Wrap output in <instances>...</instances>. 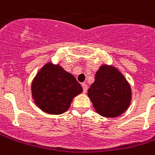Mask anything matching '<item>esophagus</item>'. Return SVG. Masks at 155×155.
<instances>
[{
	"instance_id": "esophagus-1",
	"label": "esophagus",
	"mask_w": 155,
	"mask_h": 155,
	"mask_svg": "<svg viewBox=\"0 0 155 155\" xmlns=\"http://www.w3.org/2000/svg\"><path fill=\"white\" fill-rule=\"evenodd\" d=\"M81 85H82V88H83V92L85 93L86 92H87V88H88V87H87V84H86L85 83H83Z\"/></svg>"
}]
</instances>
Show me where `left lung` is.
I'll return each instance as SVG.
<instances>
[{
	"label": "left lung",
	"instance_id": "8db88e82",
	"mask_svg": "<svg viewBox=\"0 0 155 155\" xmlns=\"http://www.w3.org/2000/svg\"><path fill=\"white\" fill-rule=\"evenodd\" d=\"M88 96L100 115L114 118L129 107L132 90L127 80L116 67L104 64L96 72L95 81L88 88Z\"/></svg>",
	"mask_w": 155,
	"mask_h": 155
}]
</instances>
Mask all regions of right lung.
Masks as SVG:
<instances>
[{
    "instance_id": "1",
    "label": "right lung",
    "mask_w": 155,
    "mask_h": 155,
    "mask_svg": "<svg viewBox=\"0 0 155 155\" xmlns=\"http://www.w3.org/2000/svg\"><path fill=\"white\" fill-rule=\"evenodd\" d=\"M83 92L74 75L60 65L48 62L31 83V95L36 106L50 114H61L69 109L73 98Z\"/></svg>"
}]
</instances>
